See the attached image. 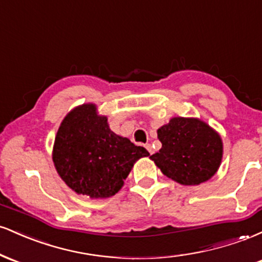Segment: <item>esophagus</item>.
Returning a JSON list of instances; mask_svg holds the SVG:
<instances>
[{
	"instance_id": "34e87169",
	"label": "esophagus",
	"mask_w": 262,
	"mask_h": 262,
	"mask_svg": "<svg viewBox=\"0 0 262 262\" xmlns=\"http://www.w3.org/2000/svg\"><path fill=\"white\" fill-rule=\"evenodd\" d=\"M144 146H145V149L148 150L150 154H152V152H154V149H152V146L150 145V144H145V145H144Z\"/></svg>"
}]
</instances>
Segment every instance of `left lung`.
Wrapping results in <instances>:
<instances>
[{"label": "left lung", "mask_w": 262, "mask_h": 262, "mask_svg": "<svg viewBox=\"0 0 262 262\" xmlns=\"http://www.w3.org/2000/svg\"><path fill=\"white\" fill-rule=\"evenodd\" d=\"M162 146L150 156L161 172L183 186L208 181L223 159V140L208 123L193 117H172L158 129Z\"/></svg>", "instance_id": "obj_1"}]
</instances>
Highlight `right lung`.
<instances>
[{"label":"right lung","mask_w":262,"mask_h":262,"mask_svg":"<svg viewBox=\"0 0 262 262\" xmlns=\"http://www.w3.org/2000/svg\"><path fill=\"white\" fill-rule=\"evenodd\" d=\"M148 150L111 130L95 103L73 108L60 123L53 146L56 172L68 187L91 200L114 196Z\"/></svg>","instance_id":"1"}]
</instances>
